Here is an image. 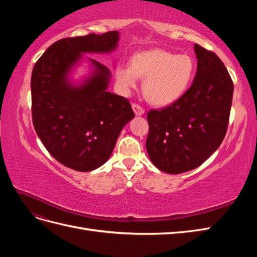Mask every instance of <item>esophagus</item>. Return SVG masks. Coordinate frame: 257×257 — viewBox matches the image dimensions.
I'll use <instances>...</instances> for the list:
<instances>
[{"mask_svg":"<svg viewBox=\"0 0 257 257\" xmlns=\"http://www.w3.org/2000/svg\"><path fill=\"white\" fill-rule=\"evenodd\" d=\"M132 108H133V110H134V112H135L136 115H142V114L145 113V109H144V108H143L141 105L133 104V105H132Z\"/></svg>","mask_w":257,"mask_h":257,"instance_id":"1","label":"esophagus"}]
</instances>
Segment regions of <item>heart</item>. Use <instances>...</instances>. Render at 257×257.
Here are the masks:
<instances>
[{
    "mask_svg": "<svg viewBox=\"0 0 257 257\" xmlns=\"http://www.w3.org/2000/svg\"><path fill=\"white\" fill-rule=\"evenodd\" d=\"M196 65L189 54H176L164 49L135 53L131 65L115 67V80L124 94L136 88L138 77L144 79L143 91L150 103L168 106L188 91L194 79Z\"/></svg>",
    "mask_w": 257,
    "mask_h": 257,
    "instance_id": "b5f03b06",
    "label": "heart"
}]
</instances>
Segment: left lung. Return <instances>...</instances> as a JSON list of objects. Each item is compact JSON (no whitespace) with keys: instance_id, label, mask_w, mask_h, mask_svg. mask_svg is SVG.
<instances>
[{"instance_id":"obj_1","label":"left lung","mask_w":257,"mask_h":257,"mask_svg":"<svg viewBox=\"0 0 257 257\" xmlns=\"http://www.w3.org/2000/svg\"><path fill=\"white\" fill-rule=\"evenodd\" d=\"M197 71L177 102L147 114L146 148L155 167L181 174L198 167L222 144L227 131L234 84L220 58L195 44Z\"/></svg>"}]
</instances>
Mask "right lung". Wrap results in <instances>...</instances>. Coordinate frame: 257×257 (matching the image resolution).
<instances>
[{"mask_svg":"<svg viewBox=\"0 0 257 257\" xmlns=\"http://www.w3.org/2000/svg\"><path fill=\"white\" fill-rule=\"evenodd\" d=\"M119 32L67 37L52 44L35 63L31 78L32 119L37 136L61 164L78 172L102 166L122 128L135 114L128 99L107 91L111 73L89 59L92 72L75 84L69 75L82 53H108Z\"/></svg>","mask_w":257,"mask_h":257,"instance_id":"obj_1","label":"right lung"}]
</instances>
